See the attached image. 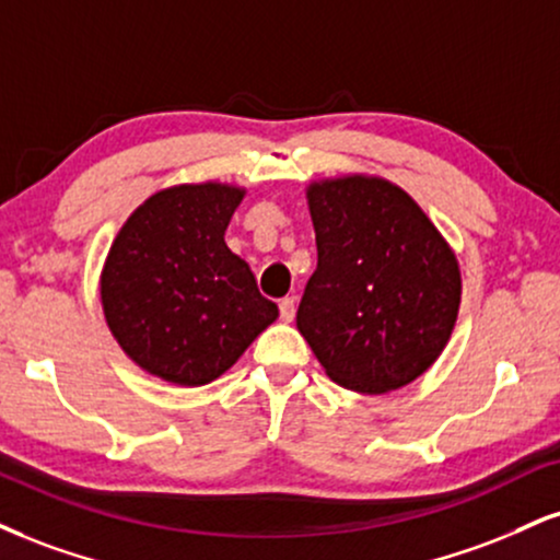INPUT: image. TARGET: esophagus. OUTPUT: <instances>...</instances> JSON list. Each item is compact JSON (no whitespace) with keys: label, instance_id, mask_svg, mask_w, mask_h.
<instances>
[{"label":"esophagus","instance_id":"1","mask_svg":"<svg viewBox=\"0 0 560 560\" xmlns=\"http://www.w3.org/2000/svg\"><path fill=\"white\" fill-rule=\"evenodd\" d=\"M294 310H298V300L294 298H284L279 302V313H281V320H292L294 318Z\"/></svg>","mask_w":560,"mask_h":560}]
</instances>
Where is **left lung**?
Returning <instances> with one entry per match:
<instances>
[{
    "label": "left lung",
    "mask_w": 560,
    "mask_h": 560,
    "mask_svg": "<svg viewBox=\"0 0 560 560\" xmlns=\"http://www.w3.org/2000/svg\"><path fill=\"white\" fill-rule=\"evenodd\" d=\"M318 268L298 328L326 375L357 394L409 386L446 349L462 302L459 260L399 185L370 177L310 182Z\"/></svg>",
    "instance_id": "obj_1"
}]
</instances>
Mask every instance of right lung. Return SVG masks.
Wrapping results in <instances>:
<instances>
[{
	"label": "right lung",
	"instance_id": "right-lung-1",
	"mask_svg": "<svg viewBox=\"0 0 560 560\" xmlns=\"http://www.w3.org/2000/svg\"><path fill=\"white\" fill-rule=\"evenodd\" d=\"M245 187L174 185L143 200L101 271L106 326L138 368L174 386L224 375L279 318L224 232Z\"/></svg>",
	"mask_w": 560,
	"mask_h": 560
}]
</instances>
